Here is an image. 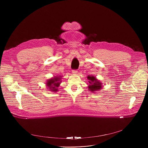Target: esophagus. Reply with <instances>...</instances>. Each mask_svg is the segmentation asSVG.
Returning a JSON list of instances; mask_svg holds the SVG:
<instances>
[{
	"instance_id": "34e87169",
	"label": "esophagus",
	"mask_w": 148,
	"mask_h": 148,
	"mask_svg": "<svg viewBox=\"0 0 148 148\" xmlns=\"http://www.w3.org/2000/svg\"><path fill=\"white\" fill-rule=\"evenodd\" d=\"M72 73L74 74H77L78 73V71L76 70H72Z\"/></svg>"
}]
</instances>
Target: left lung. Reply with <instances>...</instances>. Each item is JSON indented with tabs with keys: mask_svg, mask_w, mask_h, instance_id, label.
<instances>
[{
	"mask_svg": "<svg viewBox=\"0 0 148 148\" xmlns=\"http://www.w3.org/2000/svg\"><path fill=\"white\" fill-rule=\"evenodd\" d=\"M88 79V84L89 86H88L89 91L95 92L102 88V83L97 79L93 75H88L87 77Z\"/></svg>",
	"mask_w": 148,
	"mask_h": 148,
	"instance_id": "1",
	"label": "left lung"
}]
</instances>
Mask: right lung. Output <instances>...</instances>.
<instances>
[{"label":"right lung","mask_w":148,"mask_h":148,"mask_svg":"<svg viewBox=\"0 0 148 148\" xmlns=\"http://www.w3.org/2000/svg\"><path fill=\"white\" fill-rule=\"evenodd\" d=\"M61 76H54L50 79H48L46 83L47 88L51 91H58V87L61 83Z\"/></svg>","instance_id":"obj_1"}]
</instances>
